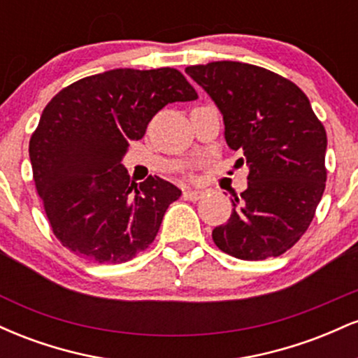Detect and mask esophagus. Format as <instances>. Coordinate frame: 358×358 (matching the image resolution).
Returning a JSON list of instances; mask_svg holds the SVG:
<instances>
[{
	"mask_svg": "<svg viewBox=\"0 0 358 358\" xmlns=\"http://www.w3.org/2000/svg\"><path fill=\"white\" fill-rule=\"evenodd\" d=\"M185 199L187 200H192V202H196V200H202L205 196V192L203 190H193V188H190V190H187L183 193Z\"/></svg>",
	"mask_w": 358,
	"mask_h": 358,
	"instance_id": "esophagus-1",
	"label": "esophagus"
}]
</instances>
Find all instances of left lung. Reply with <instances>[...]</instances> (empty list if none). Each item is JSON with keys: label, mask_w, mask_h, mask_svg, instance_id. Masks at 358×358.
I'll return each mask as SVG.
<instances>
[{"label": "left lung", "mask_w": 358, "mask_h": 358, "mask_svg": "<svg viewBox=\"0 0 358 358\" xmlns=\"http://www.w3.org/2000/svg\"><path fill=\"white\" fill-rule=\"evenodd\" d=\"M224 116L225 141L248 165V190L232 200L212 239L244 261L278 257L310 227L324 192L327 131L294 82L257 65L210 62L185 69Z\"/></svg>", "instance_id": "obj_1"}]
</instances>
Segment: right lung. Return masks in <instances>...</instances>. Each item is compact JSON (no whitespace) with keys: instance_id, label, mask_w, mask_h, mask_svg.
Segmentation results:
<instances>
[{"instance_id":"add662e5","label":"right lung","mask_w":358,"mask_h":358,"mask_svg":"<svg viewBox=\"0 0 358 358\" xmlns=\"http://www.w3.org/2000/svg\"><path fill=\"white\" fill-rule=\"evenodd\" d=\"M196 97L176 69H114L73 82L45 106L28 151L64 248L99 264H121L148 249L182 190L156 175L133 183L121 159L159 109Z\"/></svg>"}]
</instances>
